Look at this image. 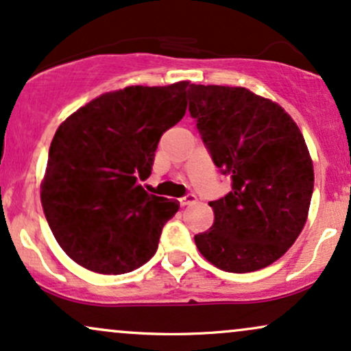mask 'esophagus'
I'll use <instances>...</instances> for the list:
<instances>
[{
    "label": "esophagus",
    "mask_w": 351,
    "mask_h": 351,
    "mask_svg": "<svg viewBox=\"0 0 351 351\" xmlns=\"http://www.w3.org/2000/svg\"><path fill=\"white\" fill-rule=\"evenodd\" d=\"M193 203H196V195H193V193H189V195H186L184 198L180 199V204L183 208L188 206V204H193Z\"/></svg>",
    "instance_id": "34e87169"
}]
</instances>
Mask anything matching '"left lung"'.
Instances as JSON below:
<instances>
[{
	"label": "left lung",
	"instance_id": "8db88e82",
	"mask_svg": "<svg viewBox=\"0 0 351 351\" xmlns=\"http://www.w3.org/2000/svg\"><path fill=\"white\" fill-rule=\"evenodd\" d=\"M189 112L231 191L211 201L215 223L195 236L201 256L226 272L280 259L308 216L313 163L300 128L271 99L245 87L196 86Z\"/></svg>",
	"mask_w": 351,
	"mask_h": 351
}]
</instances>
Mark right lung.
Wrapping results in <instances>:
<instances>
[{
  "label": "right lung",
  "mask_w": 351,
  "mask_h": 351,
  "mask_svg": "<svg viewBox=\"0 0 351 351\" xmlns=\"http://www.w3.org/2000/svg\"><path fill=\"white\" fill-rule=\"evenodd\" d=\"M188 80L130 86L90 100L59 125L41 181V204L62 251L88 271L125 274L152 259L180 203L138 184L155 150L184 117Z\"/></svg>",
  "instance_id": "add662e5"
}]
</instances>
